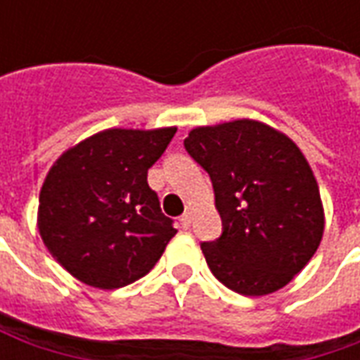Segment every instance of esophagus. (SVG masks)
<instances>
[{"label":"esophagus","mask_w":360,"mask_h":360,"mask_svg":"<svg viewBox=\"0 0 360 360\" xmlns=\"http://www.w3.org/2000/svg\"><path fill=\"white\" fill-rule=\"evenodd\" d=\"M191 219H193V210H187L183 216H181V226L188 229L191 227Z\"/></svg>","instance_id":"obj_1"}]
</instances>
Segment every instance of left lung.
Masks as SVG:
<instances>
[{
	"label": "left lung",
	"instance_id": "8db88e82",
	"mask_svg": "<svg viewBox=\"0 0 360 360\" xmlns=\"http://www.w3.org/2000/svg\"><path fill=\"white\" fill-rule=\"evenodd\" d=\"M185 148L208 172L224 233L202 243L212 274L235 293L285 287L324 235L316 177L287 134L257 119L195 127Z\"/></svg>",
	"mask_w": 360,
	"mask_h": 360
}]
</instances>
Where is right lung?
I'll return each mask as SVG.
<instances>
[{"instance_id":"obj_1","label":"right lung","mask_w":360,"mask_h":360,"mask_svg":"<svg viewBox=\"0 0 360 360\" xmlns=\"http://www.w3.org/2000/svg\"><path fill=\"white\" fill-rule=\"evenodd\" d=\"M177 127L105 129L53 162L38 198L46 249L73 278L117 289L146 276L177 233L148 169Z\"/></svg>"}]
</instances>
